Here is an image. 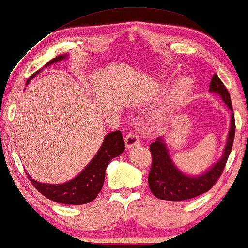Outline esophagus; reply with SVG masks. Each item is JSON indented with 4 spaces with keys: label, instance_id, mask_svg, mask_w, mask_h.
<instances>
[{
    "label": "esophagus",
    "instance_id": "esophagus-1",
    "mask_svg": "<svg viewBox=\"0 0 248 248\" xmlns=\"http://www.w3.org/2000/svg\"><path fill=\"white\" fill-rule=\"evenodd\" d=\"M140 143V139L135 133H128L126 137H125V145H126L127 149H131L135 147Z\"/></svg>",
    "mask_w": 248,
    "mask_h": 248
}]
</instances>
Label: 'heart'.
I'll return each mask as SVG.
<instances>
[{
    "label": "heart",
    "mask_w": 248,
    "mask_h": 248,
    "mask_svg": "<svg viewBox=\"0 0 248 248\" xmlns=\"http://www.w3.org/2000/svg\"><path fill=\"white\" fill-rule=\"evenodd\" d=\"M191 86L192 81L188 77H183L176 81L174 87L170 90V93H169V107L172 108L181 104L184 100V98L187 96Z\"/></svg>",
    "instance_id": "1"
}]
</instances>
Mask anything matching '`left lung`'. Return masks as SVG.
I'll return each mask as SVG.
<instances>
[{
    "instance_id": "8db88e82",
    "label": "left lung",
    "mask_w": 248,
    "mask_h": 248,
    "mask_svg": "<svg viewBox=\"0 0 248 248\" xmlns=\"http://www.w3.org/2000/svg\"><path fill=\"white\" fill-rule=\"evenodd\" d=\"M209 91L218 94L232 111L230 127L221 158L210 166V168L202 174L195 176L187 175L183 172L172 161L164 137H158L157 140L150 144L152 165L148 178L149 187L155 198L166 201H184V200L196 198L208 192L221 176L235 138V116H233L230 94L217 74H213Z\"/></svg>"
}]
</instances>
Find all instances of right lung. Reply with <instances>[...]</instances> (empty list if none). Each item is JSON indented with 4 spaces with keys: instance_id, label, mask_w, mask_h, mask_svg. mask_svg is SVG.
Here are the masks:
<instances>
[{
    "instance_id": "add662e5",
    "label": "right lung",
    "mask_w": 248,
    "mask_h": 248,
    "mask_svg": "<svg viewBox=\"0 0 248 248\" xmlns=\"http://www.w3.org/2000/svg\"><path fill=\"white\" fill-rule=\"evenodd\" d=\"M69 56L65 55L56 56L45 64L49 66L52 64L60 62ZM44 66V67H45ZM40 72L37 71L27 80L26 86H28L30 80L33 79ZM125 150V144L122 137L121 131H114L108 133L104 139L103 144L91 161L86 166V168L77 175L76 177L62 184H47L40 183L36 179H32L27 172L32 185L42 193L44 196L52 200L54 202L62 203V204L81 205L93 201L97 198L98 193L101 191L105 181V172L108 164L113 158H116L122 155Z\"/></svg>"
}]
</instances>
